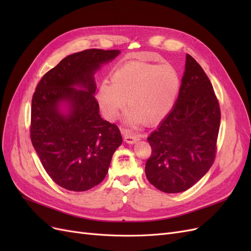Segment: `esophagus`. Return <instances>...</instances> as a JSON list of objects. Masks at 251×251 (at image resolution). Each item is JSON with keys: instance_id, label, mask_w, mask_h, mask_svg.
<instances>
[{"instance_id": "esophagus-1", "label": "esophagus", "mask_w": 251, "mask_h": 251, "mask_svg": "<svg viewBox=\"0 0 251 251\" xmlns=\"http://www.w3.org/2000/svg\"><path fill=\"white\" fill-rule=\"evenodd\" d=\"M123 132L125 133V136H124V139L126 142L127 143H135L136 141L139 140V136L138 135H134V134H127L126 133V130H123Z\"/></svg>"}]
</instances>
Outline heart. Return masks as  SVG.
Instances as JSON below:
<instances>
[{
	"mask_svg": "<svg viewBox=\"0 0 251 251\" xmlns=\"http://www.w3.org/2000/svg\"><path fill=\"white\" fill-rule=\"evenodd\" d=\"M179 89L180 76L172 65L132 60L113 72L111 83H101L96 100L109 120L118 117L127 100L128 123L154 125L172 110Z\"/></svg>",
	"mask_w": 251,
	"mask_h": 251,
	"instance_id": "heart-1",
	"label": "heart"
}]
</instances>
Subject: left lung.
I'll return each instance as SVG.
<instances>
[{"label": "left lung", "mask_w": 251, "mask_h": 251, "mask_svg": "<svg viewBox=\"0 0 251 251\" xmlns=\"http://www.w3.org/2000/svg\"><path fill=\"white\" fill-rule=\"evenodd\" d=\"M220 120V104L209 78L186 54L178 100L148 137L151 154L146 175L150 183L168 194L196 184L215 161Z\"/></svg>", "instance_id": "obj_1"}]
</instances>
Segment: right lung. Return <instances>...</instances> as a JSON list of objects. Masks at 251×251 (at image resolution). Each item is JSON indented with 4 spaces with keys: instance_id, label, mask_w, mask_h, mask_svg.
Masks as SVG:
<instances>
[{
    "instance_id": "obj_1",
    "label": "right lung",
    "mask_w": 251,
    "mask_h": 251,
    "mask_svg": "<svg viewBox=\"0 0 251 251\" xmlns=\"http://www.w3.org/2000/svg\"><path fill=\"white\" fill-rule=\"evenodd\" d=\"M119 53L102 49L73 53L45 74L35 88L30 139L49 177L68 191L85 192L100 184L123 143L118 126L100 115L93 76L101 64ZM62 101L71 105L67 116L58 110Z\"/></svg>"
}]
</instances>
